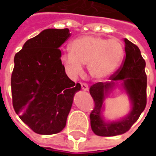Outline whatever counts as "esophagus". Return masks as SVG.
Wrapping results in <instances>:
<instances>
[{
    "label": "esophagus",
    "instance_id": "esophagus-1",
    "mask_svg": "<svg viewBox=\"0 0 156 156\" xmlns=\"http://www.w3.org/2000/svg\"><path fill=\"white\" fill-rule=\"evenodd\" d=\"M81 87H82V89H83V91H88V86L87 83H81Z\"/></svg>",
    "mask_w": 156,
    "mask_h": 156
}]
</instances>
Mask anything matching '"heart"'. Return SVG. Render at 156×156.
<instances>
[{"mask_svg":"<svg viewBox=\"0 0 156 156\" xmlns=\"http://www.w3.org/2000/svg\"><path fill=\"white\" fill-rule=\"evenodd\" d=\"M124 56V45L119 39L87 35L72 42L70 52L62 55V61L72 74H80L82 65H88L93 78L104 79L119 67Z\"/></svg>","mask_w":156,"mask_h":156,"instance_id":"obj_1","label":"heart"}]
</instances>
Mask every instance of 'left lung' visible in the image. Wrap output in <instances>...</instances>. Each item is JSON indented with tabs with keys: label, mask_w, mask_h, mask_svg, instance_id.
<instances>
[{
	"label": "left lung",
	"mask_w": 156,
	"mask_h": 156,
	"mask_svg": "<svg viewBox=\"0 0 156 156\" xmlns=\"http://www.w3.org/2000/svg\"><path fill=\"white\" fill-rule=\"evenodd\" d=\"M125 43V59L119 69L109 78L110 82L97 83L89 88L95 106L90 114V124L94 133L99 136H115L124 134L144 111L146 106L147 77L145 61L136 45L128 39ZM119 81L130 98L131 111L125 117L115 121H106L102 115L104 100Z\"/></svg>",
	"instance_id": "8db88e82"
}]
</instances>
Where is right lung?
<instances>
[{
  "label": "right lung",
  "mask_w": 156,
  "mask_h": 156,
  "mask_svg": "<svg viewBox=\"0 0 156 156\" xmlns=\"http://www.w3.org/2000/svg\"><path fill=\"white\" fill-rule=\"evenodd\" d=\"M69 30L46 29L29 39L15 55L12 74V105L35 133L53 134L66 126L74 94L81 89L68 78L59 48Z\"/></svg>",
  "instance_id": "obj_1"
}]
</instances>
